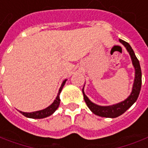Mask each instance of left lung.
<instances>
[{
  "mask_svg": "<svg viewBox=\"0 0 148 148\" xmlns=\"http://www.w3.org/2000/svg\"><path fill=\"white\" fill-rule=\"evenodd\" d=\"M119 41L124 45L127 49V51L129 52L130 57H131V60H132L133 66L134 67V69H135V78H134V82L132 92H131V94L130 95V96L127 99L124 100V101H122V102H121V103L113 104V105H111V106H99V105H96V104L93 103L91 101L89 100V99L87 97V95L84 94V91H83V89H82L84 100L87 103V107L90 108L91 112L95 115H97V116L114 118V117H117L118 116L123 114L137 100L140 90H141L142 72L140 65H139V61H138V58L135 56L133 49L130 47V45L124 40H119Z\"/></svg>",
  "mask_w": 148,
  "mask_h": 148,
  "instance_id": "left-lung-1",
  "label": "left lung"
}]
</instances>
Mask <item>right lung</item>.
<instances>
[{"label":"right lung","instance_id":"add662e5","mask_svg":"<svg viewBox=\"0 0 148 148\" xmlns=\"http://www.w3.org/2000/svg\"><path fill=\"white\" fill-rule=\"evenodd\" d=\"M66 82V80L63 81L61 87L59 89V92H58V95H57V98L54 100V102L50 106H49L48 108H46L45 109H43V110L36 111V112H24L20 111V112L23 116H27V117H29V118H35V119H41V118H45V117H47V116H49L50 115H52L53 112L57 110V108L59 107V104H60V97H59V95H60V93H61V90H62V88L64 87Z\"/></svg>","mask_w":148,"mask_h":148}]
</instances>
